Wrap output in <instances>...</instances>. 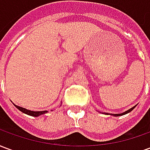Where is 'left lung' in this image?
I'll return each mask as SVG.
<instances>
[{
  "label": "left lung",
  "instance_id": "8db88e82",
  "mask_svg": "<svg viewBox=\"0 0 150 150\" xmlns=\"http://www.w3.org/2000/svg\"><path fill=\"white\" fill-rule=\"evenodd\" d=\"M136 106H134V107H132V108H130L129 110L128 111H126V112H123V113H120V114H111V115H113V116H123V115H125V114H127V113H129L131 111L133 110V108H135ZM105 114H108V113H105Z\"/></svg>",
  "mask_w": 150,
  "mask_h": 150
}]
</instances>
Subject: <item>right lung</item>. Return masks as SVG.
<instances>
[{"mask_svg":"<svg viewBox=\"0 0 150 150\" xmlns=\"http://www.w3.org/2000/svg\"><path fill=\"white\" fill-rule=\"evenodd\" d=\"M17 108H18L19 110L22 112L25 113V114H27V115H30V116H38L40 115H42V114H45V113L48 112L47 111H41V112H34V111H30V110H27V109H25L24 108H21L19 107V106H17V105H15Z\"/></svg>","mask_w":150,"mask_h":150,"instance_id":"right-lung-1","label":"right lung"}]
</instances>
